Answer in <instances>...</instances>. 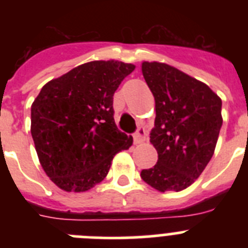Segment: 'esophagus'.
Returning a JSON list of instances; mask_svg holds the SVG:
<instances>
[{
	"label": "esophagus",
	"mask_w": 248,
	"mask_h": 248,
	"mask_svg": "<svg viewBox=\"0 0 248 248\" xmlns=\"http://www.w3.org/2000/svg\"><path fill=\"white\" fill-rule=\"evenodd\" d=\"M146 139V131L144 128H139L137 133L134 134V143L135 144H141L144 143Z\"/></svg>",
	"instance_id": "34e87169"
}]
</instances>
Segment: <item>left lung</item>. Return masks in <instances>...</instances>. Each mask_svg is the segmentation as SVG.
<instances>
[{
  "label": "left lung",
  "mask_w": 248,
  "mask_h": 248,
  "mask_svg": "<svg viewBox=\"0 0 248 248\" xmlns=\"http://www.w3.org/2000/svg\"><path fill=\"white\" fill-rule=\"evenodd\" d=\"M141 72L155 99L150 143L157 163L140 176L160 192L181 191L200 176L214 155L222 102L209 85L166 63L143 62Z\"/></svg>",
  "instance_id": "left-lung-1"
}]
</instances>
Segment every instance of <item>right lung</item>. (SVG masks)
I'll use <instances>...</instances> for the list:
<instances>
[{"label": "right lung", "mask_w": 248, "mask_h": 248, "mask_svg": "<svg viewBox=\"0 0 248 248\" xmlns=\"http://www.w3.org/2000/svg\"><path fill=\"white\" fill-rule=\"evenodd\" d=\"M135 69L93 61L43 85L31 107V134L43 170L59 189L88 191L104 180L113 157L133 138L118 130L113 95Z\"/></svg>", "instance_id": "right-lung-1"}]
</instances>
